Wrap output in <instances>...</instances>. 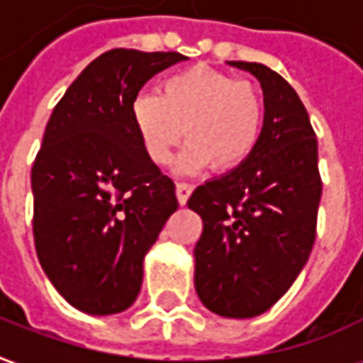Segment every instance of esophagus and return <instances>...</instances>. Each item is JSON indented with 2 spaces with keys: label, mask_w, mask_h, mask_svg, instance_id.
Masks as SVG:
<instances>
[{
  "label": "esophagus",
  "mask_w": 363,
  "mask_h": 363,
  "mask_svg": "<svg viewBox=\"0 0 363 363\" xmlns=\"http://www.w3.org/2000/svg\"><path fill=\"white\" fill-rule=\"evenodd\" d=\"M190 192H192V184H189V182H177V198H179V204H186Z\"/></svg>",
  "instance_id": "esophagus-1"
}]
</instances>
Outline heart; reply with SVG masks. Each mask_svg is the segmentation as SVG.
Here are the masks:
<instances>
[{
	"label": "heart",
	"instance_id": "1",
	"mask_svg": "<svg viewBox=\"0 0 363 363\" xmlns=\"http://www.w3.org/2000/svg\"><path fill=\"white\" fill-rule=\"evenodd\" d=\"M132 120L155 165H167L186 135L190 142L177 159V171L189 174L213 161L221 169L243 163L260 140L264 106L251 83L196 66L163 79L157 96H138Z\"/></svg>",
	"mask_w": 363,
	"mask_h": 363
}]
</instances>
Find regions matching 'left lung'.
Segmentation results:
<instances>
[{
	"mask_svg": "<svg viewBox=\"0 0 363 363\" xmlns=\"http://www.w3.org/2000/svg\"><path fill=\"white\" fill-rule=\"evenodd\" d=\"M228 64L259 79L264 122L251 155L189 198L204 223L194 288L216 315L251 319L288 291L309 259L323 184L317 138L294 87L257 62Z\"/></svg>",
	"mask_w": 363,
	"mask_h": 363,
	"instance_id": "obj_1",
	"label": "left lung"
}]
</instances>
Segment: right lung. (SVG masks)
Here are the masks:
<instances>
[{
    "instance_id": "right-lung-1",
    "label": "right lung",
    "mask_w": 363,
    "mask_h": 363,
    "mask_svg": "<svg viewBox=\"0 0 363 363\" xmlns=\"http://www.w3.org/2000/svg\"><path fill=\"white\" fill-rule=\"evenodd\" d=\"M184 60L179 52H104L46 124L30 173L36 255L79 311L114 315L134 303L143 259L179 208L174 182L143 151L132 106L153 75Z\"/></svg>"
}]
</instances>
